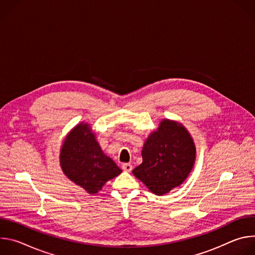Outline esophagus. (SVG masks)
I'll use <instances>...</instances> for the list:
<instances>
[{
  "label": "esophagus",
  "instance_id": "34e87169",
  "mask_svg": "<svg viewBox=\"0 0 255 255\" xmlns=\"http://www.w3.org/2000/svg\"><path fill=\"white\" fill-rule=\"evenodd\" d=\"M132 168H133V166H132L131 163H124V164H122V169H123L124 171L130 172V171L132 170Z\"/></svg>",
  "mask_w": 255,
  "mask_h": 255
}]
</instances>
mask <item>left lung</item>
<instances>
[{"instance_id":"1","label":"left lung","mask_w":255,"mask_h":255,"mask_svg":"<svg viewBox=\"0 0 255 255\" xmlns=\"http://www.w3.org/2000/svg\"><path fill=\"white\" fill-rule=\"evenodd\" d=\"M142 163L133 174L157 196L184 183L196 160V146L189 131L178 122L163 119L142 148Z\"/></svg>"}]
</instances>
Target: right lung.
I'll use <instances>...</instances> for the list:
<instances>
[{
    "instance_id": "add662e5",
    "label": "right lung",
    "mask_w": 255,
    "mask_h": 255,
    "mask_svg": "<svg viewBox=\"0 0 255 255\" xmlns=\"http://www.w3.org/2000/svg\"><path fill=\"white\" fill-rule=\"evenodd\" d=\"M63 173L88 194L94 195L122 170L107 156L88 123H80L65 137L60 149Z\"/></svg>"
}]
</instances>
